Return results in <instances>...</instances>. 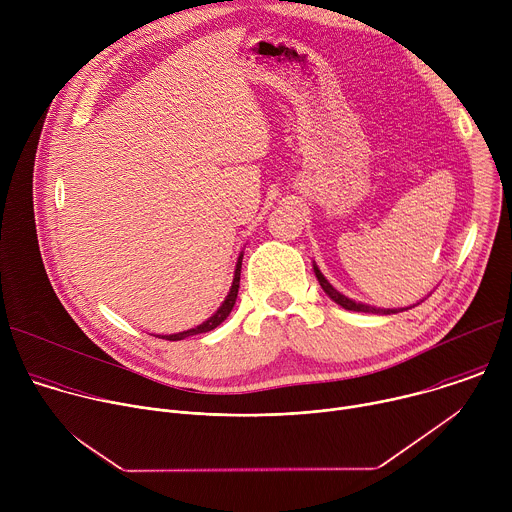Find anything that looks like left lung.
Here are the masks:
<instances>
[{
  "label": "left lung",
  "instance_id": "8db88e82",
  "mask_svg": "<svg viewBox=\"0 0 512 512\" xmlns=\"http://www.w3.org/2000/svg\"><path fill=\"white\" fill-rule=\"evenodd\" d=\"M314 273H316V277H318L322 289L326 291V296H328L332 302H336L338 306H342L344 310H350V312H364V314H397V312L407 310V308H399V310H397V308H375V306H369V304L354 302V300L342 296L338 289H334V287L328 283V279L322 275V271L318 269L316 263H314Z\"/></svg>",
  "mask_w": 512,
  "mask_h": 512
}]
</instances>
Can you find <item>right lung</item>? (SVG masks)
Returning <instances> with one entry per match:
<instances>
[{"instance_id": "add662e5", "label": "right lung", "mask_w": 512, "mask_h": 512, "mask_svg": "<svg viewBox=\"0 0 512 512\" xmlns=\"http://www.w3.org/2000/svg\"><path fill=\"white\" fill-rule=\"evenodd\" d=\"M241 263H243V253L239 255V259H237V267H235V277H233V285H231V289H229V296L225 298V302H223V306L218 308L206 322H202L200 326H196V328H190V330H184V332H178V334H170V336H162V338H166V340H184V338H188V336H194V334H202V332H210V330H214L216 326H221L225 320H227V316L231 314V310H233V306H235V302H237V294H239V281H241Z\"/></svg>"}]
</instances>
